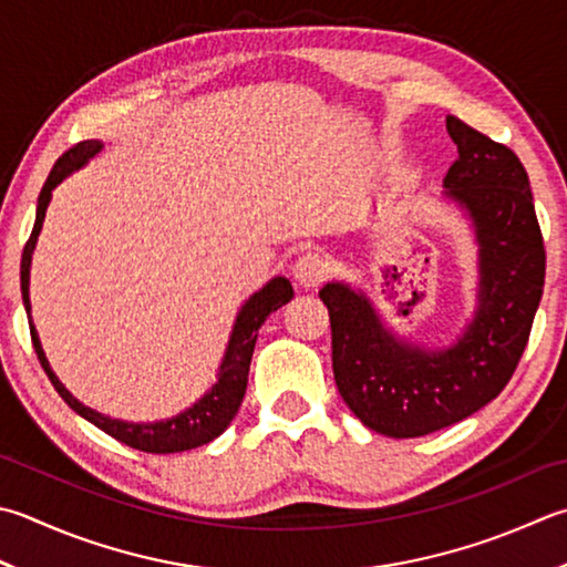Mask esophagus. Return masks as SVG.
<instances>
[{
	"mask_svg": "<svg viewBox=\"0 0 567 567\" xmlns=\"http://www.w3.org/2000/svg\"><path fill=\"white\" fill-rule=\"evenodd\" d=\"M327 272H329L327 258H324V255H319V252H312V250L299 255L295 268H292L295 280L299 285H305V287H317L319 282H324Z\"/></svg>",
	"mask_w": 567,
	"mask_h": 567,
	"instance_id": "1",
	"label": "esophagus"
}]
</instances>
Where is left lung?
<instances>
[{"mask_svg": "<svg viewBox=\"0 0 567 567\" xmlns=\"http://www.w3.org/2000/svg\"><path fill=\"white\" fill-rule=\"evenodd\" d=\"M457 159L442 184L474 220L480 309L445 351L388 334L363 295L341 282L319 290L331 321V365L343 403L388 437H423L492 403L512 381L546 282V248L528 174L502 142L447 115Z\"/></svg>", "mask_w": 567, "mask_h": 567, "instance_id": "8db88e82", "label": "left lung"}]
</instances>
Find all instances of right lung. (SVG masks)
<instances>
[{
    "mask_svg": "<svg viewBox=\"0 0 567 567\" xmlns=\"http://www.w3.org/2000/svg\"><path fill=\"white\" fill-rule=\"evenodd\" d=\"M100 147H103V144L95 142V140L73 144V147L69 152H63L59 162L53 164L49 179L41 188L39 204H37V220H33V230H31L29 240H27L24 252H21V297H24V307H27L29 315H31V305H29L31 252H33V246H37V238L41 233L43 216H47L51 192L73 169H78V166H83L87 159L95 157ZM292 295H295L292 285H290V280H287V277H275V280L265 285L260 292H255L246 302V307L240 309V315L236 319V327H233L226 359H224V363H220L218 383L210 388V393H206L194 408L184 410L182 415H176L172 420H162V423H150V425L122 423V420L105 417V415L95 413V410L85 408L83 403H78L75 398L69 391H65L63 383L53 375L47 357H43V349H41V341L37 337V329H33L31 319H29L31 343H33V349H37V357L43 365V371H47V375L51 379L53 388L59 391L63 401L75 410L78 415L91 420L95 427L107 432L110 437H115L117 442H122V445L135 447L140 452H152V454L184 452V450L202 447V445H206V442L216 440L220 432H224L230 425V420L236 417L238 408L243 403V395H246L250 359H252L255 339H258V329L262 327V321L275 312V309H280L285 302H290Z\"/></svg>",
    "mask_w": 567,
    "mask_h": 567,
    "instance_id": "obj_1",
    "label": "right lung"
}]
</instances>
